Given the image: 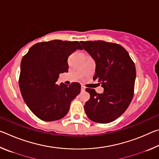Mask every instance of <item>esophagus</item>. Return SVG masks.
Here are the masks:
<instances>
[{
	"instance_id": "1",
	"label": "esophagus",
	"mask_w": 159,
	"mask_h": 159,
	"mask_svg": "<svg viewBox=\"0 0 159 159\" xmlns=\"http://www.w3.org/2000/svg\"><path fill=\"white\" fill-rule=\"evenodd\" d=\"M85 88L84 87V86H81V90L82 91H85Z\"/></svg>"
}]
</instances>
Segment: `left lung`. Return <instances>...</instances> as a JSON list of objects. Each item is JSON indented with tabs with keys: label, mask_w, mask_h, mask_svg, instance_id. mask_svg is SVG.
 Listing matches in <instances>:
<instances>
[{
	"label": "left lung",
	"mask_w": 159,
	"mask_h": 159,
	"mask_svg": "<svg viewBox=\"0 0 159 159\" xmlns=\"http://www.w3.org/2000/svg\"><path fill=\"white\" fill-rule=\"evenodd\" d=\"M95 62L93 79L104 92L87 88L90 98L84 105L86 115L99 123L112 122L120 116L133 98L136 69L128 52L121 45L104 41H80Z\"/></svg>",
	"instance_id": "obj_1"
}]
</instances>
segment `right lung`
Returning <instances> with one entry per match:
<instances>
[{
	"label": "right lung",
	"mask_w": 159,
	"mask_h": 159,
	"mask_svg": "<svg viewBox=\"0 0 159 159\" xmlns=\"http://www.w3.org/2000/svg\"><path fill=\"white\" fill-rule=\"evenodd\" d=\"M78 49H83L78 41L53 40L34 45L21 60L19 80L21 95L40 119L62 118L80 93L79 83L56 84L60 74L68 72L69 56Z\"/></svg>",
	"instance_id": "add662e5"
}]
</instances>
